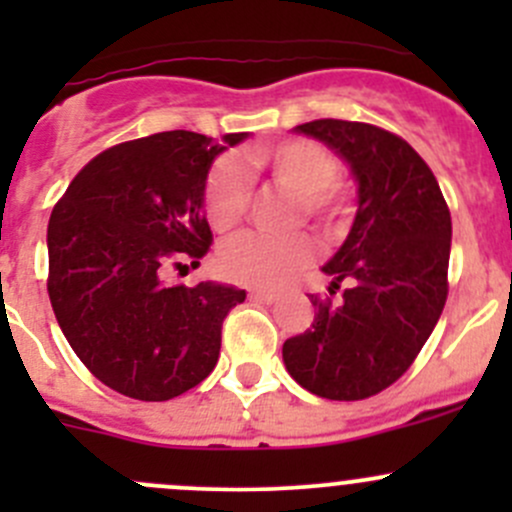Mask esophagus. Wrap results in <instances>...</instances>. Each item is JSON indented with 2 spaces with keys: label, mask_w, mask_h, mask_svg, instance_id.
Here are the masks:
<instances>
[{
  "label": "esophagus",
  "mask_w": 512,
  "mask_h": 512,
  "mask_svg": "<svg viewBox=\"0 0 512 512\" xmlns=\"http://www.w3.org/2000/svg\"><path fill=\"white\" fill-rule=\"evenodd\" d=\"M250 299H255V302L272 304L277 299V292H272V289H250Z\"/></svg>",
  "instance_id": "34e87169"
}]
</instances>
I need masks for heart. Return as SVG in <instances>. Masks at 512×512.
I'll list each match as a JSON object with an SVG mask.
<instances>
[{
	"instance_id": "heart-1",
	"label": "heart",
	"mask_w": 512,
	"mask_h": 512,
	"mask_svg": "<svg viewBox=\"0 0 512 512\" xmlns=\"http://www.w3.org/2000/svg\"><path fill=\"white\" fill-rule=\"evenodd\" d=\"M250 163L270 170L282 188L297 195V218L314 220L324 232H337L349 215V188L337 178V158L309 138H292L272 148H255ZM252 180L242 160L223 156L210 168L203 208L215 230L240 223L250 205ZM312 240L297 235L240 232L220 245L218 265L225 277L252 287H282L312 262Z\"/></svg>"
}]
</instances>
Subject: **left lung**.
I'll return each mask as SVG.
<instances>
[{
  "instance_id": "8db88e82",
  "label": "left lung",
  "mask_w": 512,
  "mask_h": 512,
  "mask_svg": "<svg viewBox=\"0 0 512 512\" xmlns=\"http://www.w3.org/2000/svg\"><path fill=\"white\" fill-rule=\"evenodd\" d=\"M352 170L359 208L322 267L339 304L309 294L312 327L287 339L282 359L302 389L359 401L394 384L431 337L448 294L451 213L436 175L404 138L371 123L319 118L294 128Z\"/></svg>"
}]
</instances>
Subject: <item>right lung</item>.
<instances>
[{
    "instance_id": "obj_1",
    "label": "right lung",
    "mask_w": 512,
    "mask_h": 512,
    "mask_svg": "<svg viewBox=\"0 0 512 512\" xmlns=\"http://www.w3.org/2000/svg\"><path fill=\"white\" fill-rule=\"evenodd\" d=\"M225 146L165 131L98 153L51 210L49 289L56 322L86 369L138 401H168L215 369L220 329L245 289L163 282L168 267L200 265L213 232L203 188Z\"/></svg>"
}]
</instances>
